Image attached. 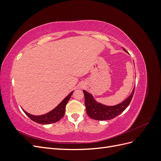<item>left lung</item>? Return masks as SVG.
I'll use <instances>...</instances> for the list:
<instances>
[{
    "label": "left lung",
    "mask_w": 161,
    "mask_h": 161,
    "mask_svg": "<svg viewBox=\"0 0 161 161\" xmlns=\"http://www.w3.org/2000/svg\"><path fill=\"white\" fill-rule=\"evenodd\" d=\"M124 50L127 52L124 48ZM134 89L135 87L128 99L121 103L115 106H106L97 103L90 93L86 91H83L87 115L91 118L96 120H109L115 118L116 116L122 113L130 105L134 93Z\"/></svg>",
    "instance_id": "left-lung-1"
}]
</instances>
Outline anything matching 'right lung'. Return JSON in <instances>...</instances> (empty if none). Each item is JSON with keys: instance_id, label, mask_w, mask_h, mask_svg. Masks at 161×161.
I'll use <instances>...</instances> for the list:
<instances>
[{"instance_id": "right-lung-1", "label": "right lung", "mask_w": 161, "mask_h": 161, "mask_svg": "<svg viewBox=\"0 0 161 161\" xmlns=\"http://www.w3.org/2000/svg\"><path fill=\"white\" fill-rule=\"evenodd\" d=\"M72 92L73 91L71 92L68 95L55 109H53L52 111H51L50 112H49V113H47L46 114L42 115H33L27 113V112L25 111H23L25 112V114L31 120L38 124H50L57 122V121H58L60 119H62V117L64 115L66 105L68 103V101H69Z\"/></svg>"}]
</instances>
